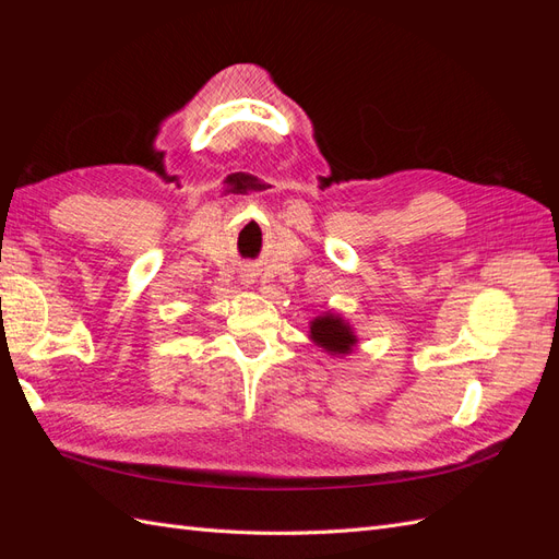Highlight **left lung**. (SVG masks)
<instances>
[{"label":"left lung","instance_id":"8db88e82","mask_svg":"<svg viewBox=\"0 0 559 559\" xmlns=\"http://www.w3.org/2000/svg\"><path fill=\"white\" fill-rule=\"evenodd\" d=\"M310 335L317 345H321L326 352H333V354L352 352V345L357 341L345 321L333 314L314 319L310 324Z\"/></svg>","mask_w":559,"mask_h":559}]
</instances>
